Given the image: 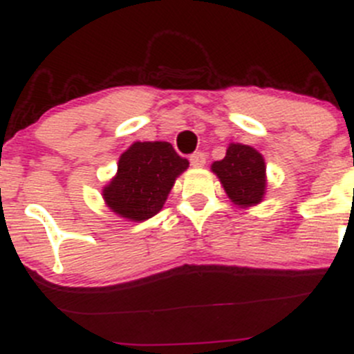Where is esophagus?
I'll use <instances>...</instances> for the list:
<instances>
[{
    "label": "esophagus",
    "mask_w": 354,
    "mask_h": 354,
    "mask_svg": "<svg viewBox=\"0 0 354 354\" xmlns=\"http://www.w3.org/2000/svg\"><path fill=\"white\" fill-rule=\"evenodd\" d=\"M190 164L194 167H202L205 164V154L203 152H194L190 156Z\"/></svg>",
    "instance_id": "esophagus-1"
}]
</instances>
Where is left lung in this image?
I'll list each match as a JSON object with an SVG mask.
<instances>
[{
    "mask_svg": "<svg viewBox=\"0 0 354 354\" xmlns=\"http://www.w3.org/2000/svg\"><path fill=\"white\" fill-rule=\"evenodd\" d=\"M224 190L238 205H255L266 194V162L263 157L241 144H231L224 159L212 164Z\"/></svg>",
    "mask_w": 354,
    "mask_h": 354,
    "instance_id": "obj_1",
    "label": "left lung"
}]
</instances>
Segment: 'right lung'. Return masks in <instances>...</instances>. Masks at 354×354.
<instances>
[{
	"instance_id": "add662e5",
	"label": "right lung",
	"mask_w": 354,
	"mask_h": 354,
	"mask_svg": "<svg viewBox=\"0 0 354 354\" xmlns=\"http://www.w3.org/2000/svg\"><path fill=\"white\" fill-rule=\"evenodd\" d=\"M187 167L188 160L167 142H135L121 154L116 178L102 195L113 212L131 221L151 219Z\"/></svg>"
}]
</instances>
